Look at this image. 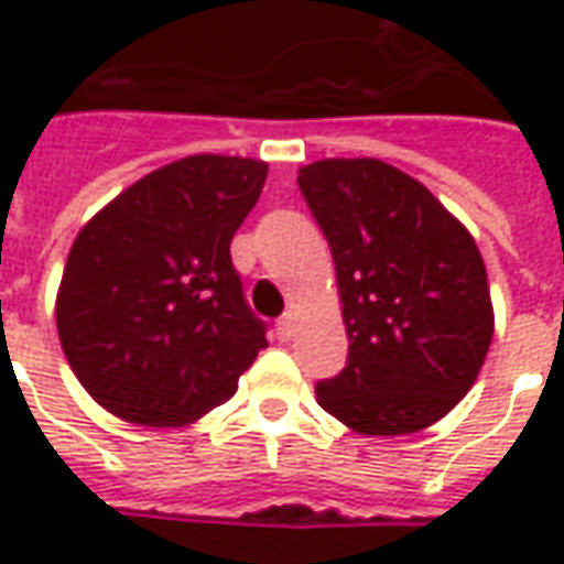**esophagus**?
Here are the masks:
<instances>
[{
    "mask_svg": "<svg viewBox=\"0 0 564 564\" xmlns=\"http://www.w3.org/2000/svg\"><path fill=\"white\" fill-rule=\"evenodd\" d=\"M274 332H278V341H290L295 332V319L293 314H283L281 319H278V326H274Z\"/></svg>",
    "mask_w": 564,
    "mask_h": 564,
    "instance_id": "obj_1",
    "label": "esophagus"
}]
</instances>
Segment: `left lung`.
I'll list each match as a JSON object with an SVG mask.
<instances>
[{
    "mask_svg": "<svg viewBox=\"0 0 564 564\" xmlns=\"http://www.w3.org/2000/svg\"><path fill=\"white\" fill-rule=\"evenodd\" d=\"M299 189L335 259L350 347L319 408L356 435H411L471 390L496 332L471 232L390 162L317 160Z\"/></svg>",
    "mask_w": 564,
    "mask_h": 564,
    "instance_id": "1",
    "label": "left lung"
}]
</instances>
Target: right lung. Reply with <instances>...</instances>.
I'll return each mask as SVG.
<instances>
[{"label":"right lung","instance_id":"1","mask_svg":"<svg viewBox=\"0 0 564 564\" xmlns=\"http://www.w3.org/2000/svg\"><path fill=\"white\" fill-rule=\"evenodd\" d=\"M269 165L196 153L111 198L68 250L56 332L80 387L127 423L172 429L229 402L265 347L229 245Z\"/></svg>","mask_w":564,"mask_h":564}]
</instances>
